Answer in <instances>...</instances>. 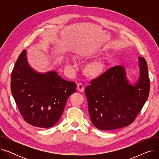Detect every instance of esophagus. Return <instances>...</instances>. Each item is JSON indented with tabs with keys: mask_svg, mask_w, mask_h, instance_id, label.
<instances>
[{
	"mask_svg": "<svg viewBox=\"0 0 159 159\" xmlns=\"http://www.w3.org/2000/svg\"><path fill=\"white\" fill-rule=\"evenodd\" d=\"M77 89L79 91H80V92H82L84 89V86L83 85V84H82V83H79V84H78Z\"/></svg>",
	"mask_w": 159,
	"mask_h": 159,
	"instance_id": "esophagus-1",
	"label": "esophagus"
}]
</instances>
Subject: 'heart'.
Here are the masks:
<instances>
[{"mask_svg":"<svg viewBox=\"0 0 159 159\" xmlns=\"http://www.w3.org/2000/svg\"><path fill=\"white\" fill-rule=\"evenodd\" d=\"M87 70L89 74L92 75H97L101 71L102 67L101 65L97 63H93V64H89L88 66Z\"/></svg>","mask_w":159,"mask_h":159,"instance_id":"heart-1","label":"heart"}]
</instances>
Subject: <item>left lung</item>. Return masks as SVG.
Masks as SVG:
<instances>
[{"mask_svg": "<svg viewBox=\"0 0 159 159\" xmlns=\"http://www.w3.org/2000/svg\"><path fill=\"white\" fill-rule=\"evenodd\" d=\"M139 77L131 83L122 65L112 67L91 81L85 89L91 122L100 130L127 126L135 120L148 98V65L138 57Z\"/></svg>", "mask_w": 159, "mask_h": 159, "instance_id": "1", "label": "left lung"}]
</instances>
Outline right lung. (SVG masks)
Listing matches in <instances>:
<instances>
[{
	"label": "right lung",
	"mask_w": 159,
	"mask_h": 159,
	"mask_svg": "<svg viewBox=\"0 0 159 159\" xmlns=\"http://www.w3.org/2000/svg\"><path fill=\"white\" fill-rule=\"evenodd\" d=\"M11 91L24 119L33 126L48 128L59 120L67 100L76 91V84L55 71L37 72L23 50L12 71Z\"/></svg>",
	"instance_id": "1"
}]
</instances>
